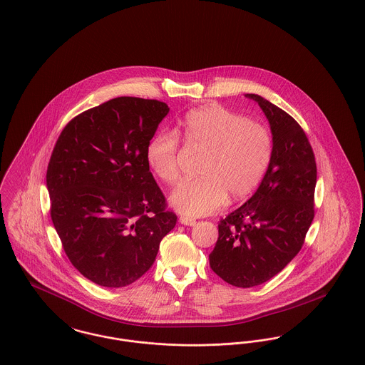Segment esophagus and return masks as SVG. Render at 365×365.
<instances>
[{"label":"esophagus","instance_id":"esophagus-1","mask_svg":"<svg viewBox=\"0 0 365 365\" xmlns=\"http://www.w3.org/2000/svg\"><path fill=\"white\" fill-rule=\"evenodd\" d=\"M179 222H180L182 225H185V226H194V225L197 223L195 219L189 217V216H180V217H179Z\"/></svg>","mask_w":365,"mask_h":365}]
</instances>
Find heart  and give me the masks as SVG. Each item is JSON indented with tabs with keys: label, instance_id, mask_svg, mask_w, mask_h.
Returning <instances> with one entry per match:
<instances>
[{
	"label": "heart",
	"instance_id": "obj_1",
	"mask_svg": "<svg viewBox=\"0 0 365 365\" xmlns=\"http://www.w3.org/2000/svg\"><path fill=\"white\" fill-rule=\"evenodd\" d=\"M179 133L190 150L202 154L200 178L180 183L172 192L171 205L180 214L204 216L227 200L248 198L262 183L274 157L273 133L262 123L220 106L189 111L179 123ZM180 140L176 132L163 129L146 146L151 172L173 185L180 176Z\"/></svg>",
	"mask_w": 365,
	"mask_h": 365
}]
</instances>
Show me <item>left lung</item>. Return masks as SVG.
I'll list each match as a JSON object with an SVG mask.
<instances>
[{"label": "left lung", "mask_w": 365, "mask_h": 365, "mask_svg": "<svg viewBox=\"0 0 365 365\" xmlns=\"http://www.w3.org/2000/svg\"><path fill=\"white\" fill-rule=\"evenodd\" d=\"M274 139L273 163L255 194L220 219L210 254L211 269L226 282L251 288L276 274L297 257L314 217L317 167L310 142L282 108L255 93Z\"/></svg>", "instance_id": "1"}]
</instances>
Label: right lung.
<instances>
[{
    "label": "right lung",
    "mask_w": 365,
    "mask_h": 365,
    "mask_svg": "<svg viewBox=\"0 0 365 365\" xmlns=\"http://www.w3.org/2000/svg\"><path fill=\"white\" fill-rule=\"evenodd\" d=\"M168 111L155 99L115 98L74 117L56 140L46 170L52 223L73 266L98 285L140 279L176 225L146 161Z\"/></svg>",
    "instance_id": "add662e5"
}]
</instances>
